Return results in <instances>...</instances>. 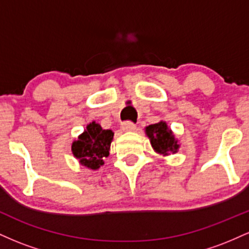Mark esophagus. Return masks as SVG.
<instances>
[{"instance_id": "1", "label": "esophagus", "mask_w": 249, "mask_h": 249, "mask_svg": "<svg viewBox=\"0 0 249 249\" xmlns=\"http://www.w3.org/2000/svg\"><path fill=\"white\" fill-rule=\"evenodd\" d=\"M136 125L131 122H124L122 123V130L123 131H134L136 130Z\"/></svg>"}]
</instances>
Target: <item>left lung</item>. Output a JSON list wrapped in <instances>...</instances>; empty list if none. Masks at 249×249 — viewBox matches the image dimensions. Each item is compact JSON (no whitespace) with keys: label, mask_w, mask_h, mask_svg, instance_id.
<instances>
[{"label":"left lung","mask_w":249,"mask_h":249,"mask_svg":"<svg viewBox=\"0 0 249 249\" xmlns=\"http://www.w3.org/2000/svg\"><path fill=\"white\" fill-rule=\"evenodd\" d=\"M145 133L150 138L151 145L156 152L162 154V156L178 152L180 145L165 122L148 125L145 127Z\"/></svg>","instance_id":"8db88e82"}]
</instances>
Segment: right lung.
Listing matches in <instances>:
<instances>
[{
  "instance_id": "add662e5",
  "label": "right lung",
  "mask_w": 249,
  "mask_h": 249,
  "mask_svg": "<svg viewBox=\"0 0 249 249\" xmlns=\"http://www.w3.org/2000/svg\"><path fill=\"white\" fill-rule=\"evenodd\" d=\"M113 139L111 130H104L96 122L90 123L78 139L72 142L71 151L83 166L98 170L104 165V159L110 153Z\"/></svg>"
}]
</instances>
